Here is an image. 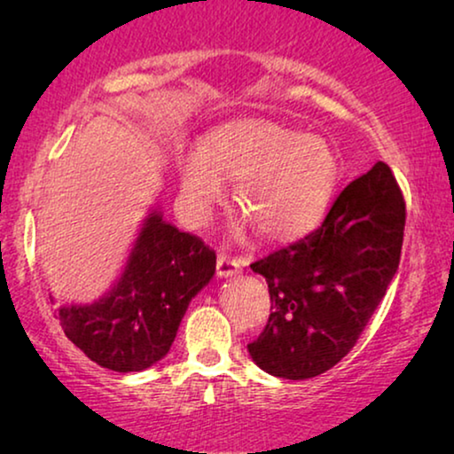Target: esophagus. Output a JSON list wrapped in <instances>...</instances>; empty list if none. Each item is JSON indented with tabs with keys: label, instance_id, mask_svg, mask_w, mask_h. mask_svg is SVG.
<instances>
[{
	"label": "esophagus",
	"instance_id": "esophagus-1",
	"mask_svg": "<svg viewBox=\"0 0 454 454\" xmlns=\"http://www.w3.org/2000/svg\"><path fill=\"white\" fill-rule=\"evenodd\" d=\"M239 270H241L239 260L227 256V254H219V258H216V275L221 278H229L238 275Z\"/></svg>",
	"mask_w": 454,
	"mask_h": 454
}]
</instances>
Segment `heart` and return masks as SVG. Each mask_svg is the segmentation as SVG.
<instances>
[{"mask_svg": "<svg viewBox=\"0 0 454 454\" xmlns=\"http://www.w3.org/2000/svg\"><path fill=\"white\" fill-rule=\"evenodd\" d=\"M179 196L192 221L207 219L235 184V207L262 239L291 241L326 215L340 177L337 153L325 138L272 120L223 123L204 151L177 159Z\"/></svg>", "mask_w": 454, "mask_h": 454, "instance_id": "heart-1", "label": "heart"}]
</instances>
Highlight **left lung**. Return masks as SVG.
Returning <instances> with one entry per match:
<instances>
[{
    "label": "left lung",
    "mask_w": 454,
    "mask_h": 454,
    "mask_svg": "<svg viewBox=\"0 0 454 454\" xmlns=\"http://www.w3.org/2000/svg\"><path fill=\"white\" fill-rule=\"evenodd\" d=\"M405 200L382 160L353 179L306 238L250 264L272 312L247 351L272 376L325 374L357 343L401 260Z\"/></svg>",
    "instance_id": "obj_1"
}]
</instances>
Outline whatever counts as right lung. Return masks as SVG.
<instances>
[{"label": "right lung", "instance_id": "right-lung-1", "mask_svg": "<svg viewBox=\"0 0 454 454\" xmlns=\"http://www.w3.org/2000/svg\"><path fill=\"white\" fill-rule=\"evenodd\" d=\"M215 269V252L154 208L114 287L92 303L59 306L58 318L66 337L101 368L146 370L169 353L192 297Z\"/></svg>", "mask_w": 454, "mask_h": 454}]
</instances>
